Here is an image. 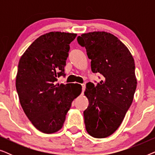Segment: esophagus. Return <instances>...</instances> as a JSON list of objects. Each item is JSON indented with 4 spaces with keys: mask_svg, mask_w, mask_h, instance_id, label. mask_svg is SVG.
<instances>
[{
    "mask_svg": "<svg viewBox=\"0 0 155 155\" xmlns=\"http://www.w3.org/2000/svg\"><path fill=\"white\" fill-rule=\"evenodd\" d=\"M85 88H86L85 84H82V92H84V90H85Z\"/></svg>",
    "mask_w": 155,
    "mask_h": 155,
    "instance_id": "obj_1",
    "label": "esophagus"
}]
</instances>
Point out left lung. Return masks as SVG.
I'll return each instance as SVG.
<instances>
[{"instance_id":"obj_1","label":"left lung","mask_w":155,"mask_h":155,"mask_svg":"<svg viewBox=\"0 0 155 155\" xmlns=\"http://www.w3.org/2000/svg\"><path fill=\"white\" fill-rule=\"evenodd\" d=\"M78 42L86 48L92 71L104 77L95 86L87 83L86 130L96 138L109 137L121 124L133 102L137 87L134 59L125 44L107 31L82 34Z\"/></svg>"}]
</instances>
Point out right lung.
I'll list each match as a JSON object with an SVG mask.
<instances>
[{
	"mask_svg": "<svg viewBox=\"0 0 155 155\" xmlns=\"http://www.w3.org/2000/svg\"><path fill=\"white\" fill-rule=\"evenodd\" d=\"M74 33L51 31L37 38L21 56L16 90L21 107L37 130L56 133L62 128L71 104L82 92L79 84H56L64 67Z\"/></svg>",
	"mask_w": 155,
	"mask_h": 155,
	"instance_id": "right-lung-1",
	"label": "right lung"
}]
</instances>
